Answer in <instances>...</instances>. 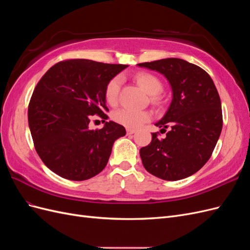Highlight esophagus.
Returning <instances> with one entry per match:
<instances>
[{
    "mask_svg": "<svg viewBox=\"0 0 250 250\" xmlns=\"http://www.w3.org/2000/svg\"><path fill=\"white\" fill-rule=\"evenodd\" d=\"M135 132V129H132V128H127L126 129V133L129 135V134H133Z\"/></svg>",
    "mask_w": 250,
    "mask_h": 250,
    "instance_id": "34e87169",
    "label": "esophagus"
}]
</instances>
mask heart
Listing matches in <instances>:
<instances>
[{
    "label": "heart",
    "instance_id": "1",
    "mask_svg": "<svg viewBox=\"0 0 250 250\" xmlns=\"http://www.w3.org/2000/svg\"><path fill=\"white\" fill-rule=\"evenodd\" d=\"M138 84L151 96L152 101H157V96L162 92V82L158 80L152 74L149 73H139L135 76ZM121 79L119 77L112 78L105 88V99L110 105H116L119 98ZM151 118L150 112L147 110H138L130 108H121L113 113V119L117 123L123 125L127 128H138Z\"/></svg>",
    "mask_w": 250,
    "mask_h": 250
}]
</instances>
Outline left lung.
I'll return each instance as SVG.
<instances>
[{
	"label": "left lung",
	"mask_w": 250,
	"mask_h": 250,
	"mask_svg": "<svg viewBox=\"0 0 250 250\" xmlns=\"http://www.w3.org/2000/svg\"><path fill=\"white\" fill-rule=\"evenodd\" d=\"M139 66L163 74L172 88V101L155 126L170 130L165 139L140 150L142 163L152 175L179 180L193 175L209 160L222 130L220 97L213 79L198 65L179 58H166Z\"/></svg>",
	"instance_id": "8db88e82"
}]
</instances>
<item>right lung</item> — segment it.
I'll return each instance as SVG.
<instances>
[{
    "mask_svg": "<svg viewBox=\"0 0 250 250\" xmlns=\"http://www.w3.org/2000/svg\"><path fill=\"white\" fill-rule=\"evenodd\" d=\"M88 59L60 62L37 83L28 107L29 128L37 154L47 167L65 179L81 181L107 165L115 141L126 134L116 122L92 131V115L108 117L107 83L126 69Z\"/></svg>",
    "mask_w": 250,
    "mask_h": 250,
    "instance_id": "1",
    "label": "right lung"
}]
</instances>
